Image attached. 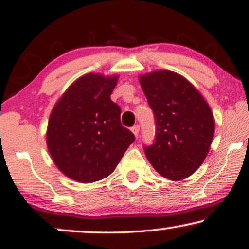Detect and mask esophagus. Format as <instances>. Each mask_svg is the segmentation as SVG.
<instances>
[{"instance_id": "1", "label": "esophagus", "mask_w": 249, "mask_h": 249, "mask_svg": "<svg viewBox=\"0 0 249 249\" xmlns=\"http://www.w3.org/2000/svg\"><path fill=\"white\" fill-rule=\"evenodd\" d=\"M131 131H132V134L135 135V137H137L138 134H139V127H138V125H134V127L131 128Z\"/></svg>"}]
</instances>
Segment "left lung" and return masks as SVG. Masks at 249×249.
<instances>
[{"label":"left lung","mask_w":249,"mask_h":249,"mask_svg":"<svg viewBox=\"0 0 249 249\" xmlns=\"http://www.w3.org/2000/svg\"><path fill=\"white\" fill-rule=\"evenodd\" d=\"M138 79L156 121L155 142L145 148L147 160L164 178H188L202 165L213 141L215 124L209 103L175 71H151Z\"/></svg>","instance_id":"1"}]
</instances>
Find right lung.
Here are the masks:
<instances>
[{
    "label": "right lung",
    "mask_w": 249,
    "mask_h": 249,
    "mask_svg": "<svg viewBox=\"0 0 249 249\" xmlns=\"http://www.w3.org/2000/svg\"><path fill=\"white\" fill-rule=\"evenodd\" d=\"M119 76L89 72L74 80L56 101L46 129V145L56 168L77 182L107 178L135 136L120 122L111 101Z\"/></svg>",
    "instance_id": "right-lung-1"
}]
</instances>
